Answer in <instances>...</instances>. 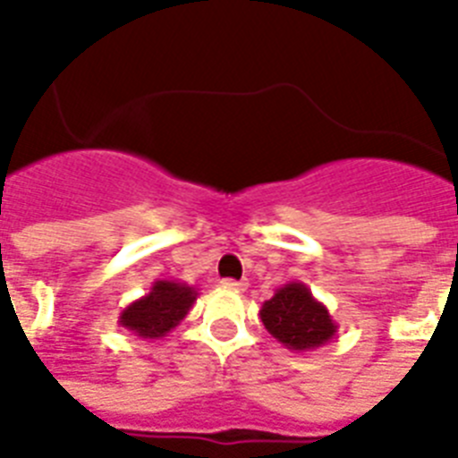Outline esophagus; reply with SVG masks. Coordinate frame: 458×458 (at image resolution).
<instances>
[{
    "label": "esophagus",
    "instance_id": "obj_1",
    "mask_svg": "<svg viewBox=\"0 0 458 458\" xmlns=\"http://www.w3.org/2000/svg\"><path fill=\"white\" fill-rule=\"evenodd\" d=\"M221 287H225V290H235V293H240V290H244V283L242 280H230V278H225V280H221Z\"/></svg>",
    "mask_w": 458,
    "mask_h": 458
}]
</instances>
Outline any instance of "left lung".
<instances>
[{
	"label": "left lung",
	"instance_id": "1",
	"mask_svg": "<svg viewBox=\"0 0 458 458\" xmlns=\"http://www.w3.org/2000/svg\"><path fill=\"white\" fill-rule=\"evenodd\" d=\"M259 318L283 347L293 352H313L337 333L327 306L320 304L300 280L278 287L271 300L264 301Z\"/></svg>",
	"mask_w": 458,
	"mask_h": 458
}]
</instances>
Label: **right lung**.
I'll return each instance as SVG.
<instances>
[{
  "mask_svg": "<svg viewBox=\"0 0 458 458\" xmlns=\"http://www.w3.org/2000/svg\"><path fill=\"white\" fill-rule=\"evenodd\" d=\"M197 287L178 280H157L149 293L131 301L118 316V326L145 340H158L185 318L197 301Z\"/></svg>",
  "mask_w": 458,
  "mask_h": 458,
  "instance_id": "right-lung-1",
  "label": "right lung"
}]
</instances>
